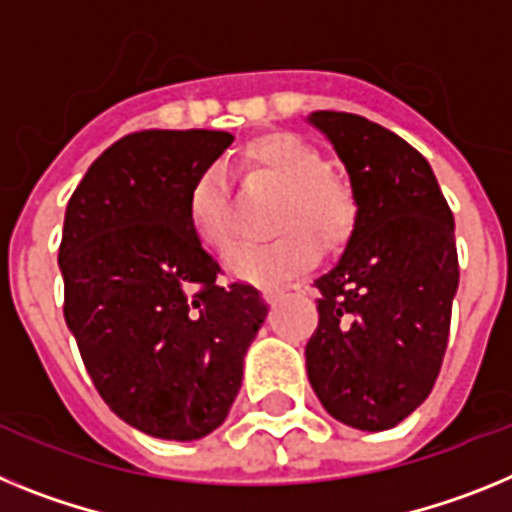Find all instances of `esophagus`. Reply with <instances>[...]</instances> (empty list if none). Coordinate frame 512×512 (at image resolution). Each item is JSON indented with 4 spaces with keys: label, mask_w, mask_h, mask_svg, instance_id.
I'll return each instance as SVG.
<instances>
[{
    "label": "esophagus",
    "mask_w": 512,
    "mask_h": 512,
    "mask_svg": "<svg viewBox=\"0 0 512 512\" xmlns=\"http://www.w3.org/2000/svg\"><path fill=\"white\" fill-rule=\"evenodd\" d=\"M283 296V288H278V286H265L262 288V299L268 301V304H275V301L281 299Z\"/></svg>",
    "instance_id": "esophagus-1"
}]
</instances>
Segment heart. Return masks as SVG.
<instances>
[{"label": "heart", "instance_id": "obj_1", "mask_svg": "<svg viewBox=\"0 0 512 512\" xmlns=\"http://www.w3.org/2000/svg\"><path fill=\"white\" fill-rule=\"evenodd\" d=\"M244 170L273 182L281 198L273 213V239L244 244L229 257V273L239 281L281 283L309 270L327 252L342 250L358 224V201L348 182L330 172L317 146L296 133L275 131L255 136L239 151ZM188 221L198 242L226 255L237 244L234 203L224 172L206 167L188 193Z\"/></svg>", "mask_w": 512, "mask_h": 512}]
</instances>
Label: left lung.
Here are the masks:
<instances>
[{
	"mask_svg": "<svg viewBox=\"0 0 512 512\" xmlns=\"http://www.w3.org/2000/svg\"><path fill=\"white\" fill-rule=\"evenodd\" d=\"M350 175L358 224L330 273L314 281L319 324L306 373L335 420L389 430L433 389L459 288L453 213L428 159L363 115L317 110Z\"/></svg>",
	"mask_w": 512,
	"mask_h": 512,
	"instance_id": "1",
	"label": "left lung"
}]
</instances>
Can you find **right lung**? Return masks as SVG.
<instances>
[{"mask_svg":"<svg viewBox=\"0 0 512 512\" xmlns=\"http://www.w3.org/2000/svg\"><path fill=\"white\" fill-rule=\"evenodd\" d=\"M226 131H136L102 151L71 193L59 247L64 319L110 410L164 441L216 430L242 386L268 306L221 286L188 221L190 185Z\"/></svg>","mask_w":512,"mask_h":512,"instance_id":"add662e5","label":"right lung"}]
</instances>
